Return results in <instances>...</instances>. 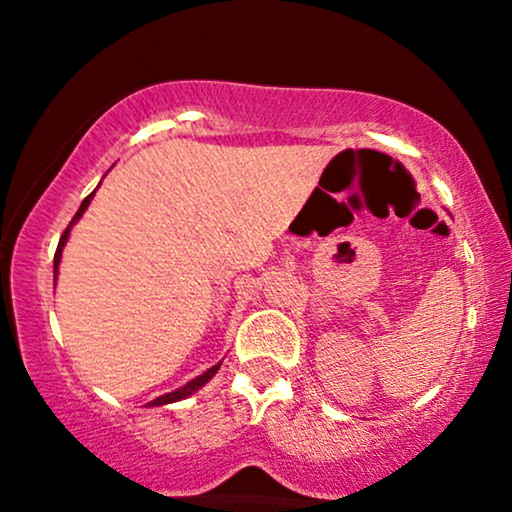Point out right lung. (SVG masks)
Masks as SVG:
<instances>
[{
    "label": "right lung",
    "mask_w": 512,
    "mask_h": 512,
    "mask_svg": "<svg viewBox=\"0 0 512 512\" xmlns=\"http://www.w3.org/2000/svg\"><path fill=\"white\" fill-rule=\"evenodd\" d=\"M93 195H96V192H91V195H88V197L84 199V202H81V207H79V211H76V214H74V219H72V223H74L76 219H79V216H81V214H84V211H86V207H88V204H91V197H93ZM72 223H69V226H67V231H64V233H62V238H60V245H57V252H55V276H57V264H60V257H62V248H64V243H67V236H69V228H72ZM219 366H221V363H216V366H211V368L207 370V373H202V375H199V378H195V380H190V383H187V385H182V387H180V390H175V392H168V395L158 397V399H154V402H149V404H151V407H161V404H170V402H180V399L190 397V395H192V392H195V390H199V387H202L204 383H209V380H211V378H214V373H216V370H219Z\"/></svg>",
    "instance_id": "1"
}]
</instances>
